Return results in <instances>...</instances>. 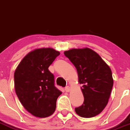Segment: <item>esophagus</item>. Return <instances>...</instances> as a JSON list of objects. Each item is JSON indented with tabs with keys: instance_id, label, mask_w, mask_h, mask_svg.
<instances>
[{
	"instance_id": "34e87169",
	"label": "esophagus",
	"mask_w": 130,
	"mask_h": 130,
	"mask_svg": "<svg viewBox=\"0 0 130 130\" xmlns=\"http://www.w3.org/2000/svg\"><path fill=\"white\" fill-rule=\"evenodd\" d=\"M65 91H66L67 92H69L70 91H71V88H70L69 86H67V87H65Z\"/></svg>"
}]
</instances>
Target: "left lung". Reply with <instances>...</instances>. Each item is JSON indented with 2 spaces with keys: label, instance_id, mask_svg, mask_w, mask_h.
I'll list each match as a JSON object with an SVG mask.
<instances>
[{
  "label": "left lung",
  "instance_id": "obj_1",
  "mask_svg": "<svg viewBox=\"0 0 130 130\" xmlns=\"http://www.w3.org/2000/svg\"><path fill=\"white\" fill-rule=\"evenodd\" d=\"M77 70L78 82L84 98L75 112L83 118L99 115L108 103L113 86L112 71L99 54L88 48H73L64 52Z\"/></svg>",
  "mask_w": 130,
  "mask_h": 130
}]
</instances>
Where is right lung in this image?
I'll use <instances>...</instances> for the list:
<instances>
[{
	"instance_id": "1",
	"label": "right lung",
	"mask_w": 130,
	"mask_h": 130,
	"mask_svg": "<svg viewBox=\"0 0 130 130\" xmlns=\"http://www.w3.org/2000/svg\"><path fill=\"white\" fill-rule=\"evenodd\" d=\"M59 52L52 48H37L28 53L14 73V86L25 109L38 118L54 112L62 93L54 86V76L48 70Z\"/></svg>"
}]
</instances>
